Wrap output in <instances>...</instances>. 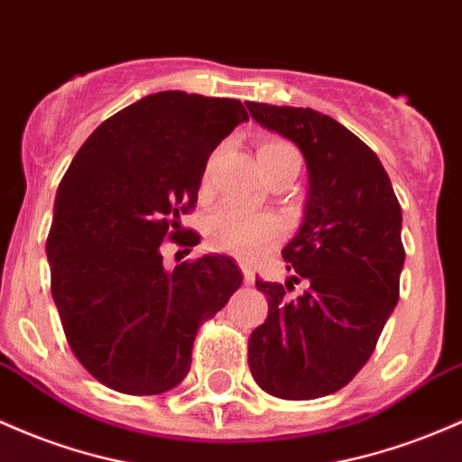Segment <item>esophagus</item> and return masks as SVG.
<instances>
[{
  "mask_svg": "<svg viewBox=\"0 0 462 462\" xmlns=\"http://www.w3.org/2000/svg\"><path fill=\"white\" fill-rule=\"evenodd\" d=\"M239 267L243 273V282H245V285H254V270H252L250 261H239Z\"/></svg>",
  "mask_w": 462,
  "mask_h": 462,
  "instance_id": "esophagus-1",
  "label": "esophagus"
}]
</instances>
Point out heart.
I'll list each match as a JSON object with an SVG mask.
<instances>
[{
  "label": "heart",
  "mask_w": 462,
  "mask_h": 462,
  "mask_svg": "<svg viewBox=\"0 0 462 462\" xmlns=\"http://www.w3.org/2000/svg\"><path fill=\"white\" fill-rule=\"evenodd\" d=\"M258 162L265 175L272 177L287 166L300 169V153L287 140L267 138L258 144ZM206 184L208 173L204 177V186ZM206 232L215 250L252 258L281 236L282 226L273 215H254L236 206H223L210 215Z\"/></svg>",
  "instance_id": "b5f03b06"
}]
</instances>
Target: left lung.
<instances>
[{
    "label": "left lung",
    "instance_id": "left-lung-1",
    "mask_svg": "<svg viewBox=\"0 0 462 462\" xmlns=\"http://www.w3.org/2000/svg\"><path fill=\"white\" fill-rule=\"evenodd\" d=\"M247 109L291 140L309 171L305 221L282 250L293 276L285 285L256 278L270 311L247 339V364L273 397H327L371 359L399 300L402 206L374 151L337 120L265 103ZM298 282L306 293L289 299Z\"/></svg>",
    "mask_w": 462,
    "mask_h": 462
}]
</instances>
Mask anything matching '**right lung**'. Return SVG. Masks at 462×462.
I'll return each instance as SVG.
<instances>
[{"mask_svg":"<svg viewBox=\"0 0 462 462\" xmlns=\"http://www.w3.org/2000/svg\"><path fill=\"white\" fill-rule=\"evenodd\" d=\"M245 120L241 100L160 91L105 120L65 171L45 241L50 287L69 348L103 386L175 388L197 328L241 287L230 256L169 272L160 250L199 243L180 219L195 210L208 157Z\"/></svg>","mask_w":462,"mask_h":462,"instance_id":"right-lung-1","label":"right lung"}]
</instances>
